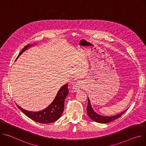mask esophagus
I'll use <instances>...</instances> for the list:
<instances>
[{"label": "esophagus", "mask_w": 146, "mask_h": 146, "mask_svg": "<svg viewBox=\"0 0 146 146\" xmlns=\"http://www.w3.org/2000/svg\"><path fill=\"white\" fill-rule=\"evenodd\" d=\"M83 88V84L81 82H78L75 84L73 87V90L74 92H78L81 88Z\"/></svg>", "instance_id": "esophagus-1"}]
</instances>
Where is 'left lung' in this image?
Returning <instances> with one entry per match:
<instances>
[{"mask_svg":"<svg viewBox=\"0 0 146 146\" xmlns=\"http://www.w3.org/2000/svg\"><path fill=\"white\" fill-rule=\"evenodd\" d=\"M127 109H126L125 110H124L123 111L121 112V113H119L118 114H117V115H113V116L107 117V116L101 115H99V114H97L93 110V109L91 106V102H90V99L88 97V106H87V114L92 120H94V121H95L96 122H98V123H109L110 122H111V121L116 119L117 118H118L119 117H120L127 110Z\"/></svg>","mask_w":146,"mask_h":146,"instance_id":"8db88e82","label":"left lung"}]
</instances>
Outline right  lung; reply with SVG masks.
<instances>
[{"instance_id":"add662e5","label":"right lung","mask_w":146,"mask_h":146,"mask_svg":"<svg viewBox=\"0 0 146 146\" xmlns=\"http://www.w3.org/2000/svg\"><path fill=\"white\" fill-rule=\"evenodd\" d=\"M31 46H32L31 44L27 45L21 51L15 60L23 52ZM68 87V83L62 86L58 91L53 102L48 107L41 111L36 112L29 111L21 108L17 104L16 105L27 116L36 122L41 123H49L55 122L61 117L64 111L65 100L69 93Z\"/></svg>"}]
</instances>
